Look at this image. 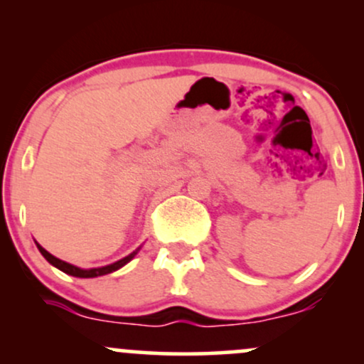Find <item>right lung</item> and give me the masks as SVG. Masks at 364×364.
<instances>
[{
  "label": "right lung",
  "mask_w": 364,
  "mask_h": 364,
  "mask_svg": "<svg viewBox=\"0 0 364 364\" xmlns=\"http://www.w3.org/2000/svg\"><path fill=\"white\" fill-rule=\"evenodd\" d=\"M37 248H39V252L43 253V257L48 260L51 265L56 267V269H60L61 272L68 274V275H73V277H82V279H89V277H99V275H106V274H111L114 272V270L121 269L123 265H127L129 260H133L135 258V255L140 252L141 246H139L136 250H133L132 253L127 255V257L119 258V260L112 262V263H106V265H99V267H78V265H73V263H68L65 260H61V258L54 257L53 253H49L48 250L43 248L39 243H36Z\"/></svg>",
  "instance_id": "right-lung-1"
}]
</instances>
